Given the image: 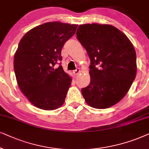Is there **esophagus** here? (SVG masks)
Here are the masks:
<instances>
[{"label":"esophagus","instance_id":"34e87169","mask_svg":"<svg viewBox=\"0 0 149 149\" xmlns=\"http://www.w3.org/2000/svg\"><path fill=\"white\" fill-rule=\"evenodd\" d=\"M80 72V69H79V68H78V69H76V70H74V71H73V74L75 75V76H76V75H78L79 73Z\"/></svg>","mask_w":149,"mask_h":149}]
</instances>
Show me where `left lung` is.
<instances>
[{"label": "left lung", "mask_w": 149, "mask_h": 149, "mask_svg": "<svg viewBox=\"0 0 149 149\" xmlns=\"http://www.w3.org/2000/svg\"><path fill=\"white\" fill-rule=\"evenodd\" d=\"M76 37L91 61V82L82 88L85 101L97 109L114 106L124 97L136 78L134 45L123 32L109 24L80 25Z\"/></svg>", "instance_id": "8db88e82"}]
</instances>
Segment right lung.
Instances as JSON below:
<instances>
[{
    "label": "right lung",
    "mask_w": 149,
    "mask_h": 149,
    "mask_svg": "<svg viewBox=\"0 0 149 149\" xmlns=\"http://www.w3.org/2000/svg\"><path fill=\"white\" fill-rule=\"evenodd\" d=\"M77 24L52 22L27 32L14 55L17 84L29 102L38 108L53 110L64 104L71 78L63 70L61 50L76 33Z\"/></svg>",
    "instance_id": "add662e5"
}]
</instances>
